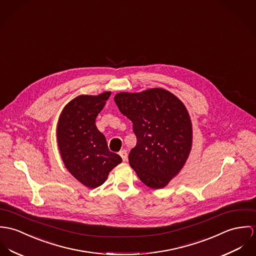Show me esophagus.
<instances>
[{
  "label": "esophagus",
  "mask_w": 256,
  "mask_h": 256,
  "mask_svg": "<svg viewBox=\"0 0 256 256\" xmlns=\"http://www.w3.org/2000/svg\"><path fill=\"white\" fill-rule=\"evenodd\" d=\"M120 155L124 162H126L128 160V151L126 149H122V151H120Z\"/></svg>",
  "instance_id": "1"
}]
</instances>
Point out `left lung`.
Instances as JSON below:
<instances>
[{
  "label": "left lung",
  "instance_id": "1",
  "mask_svg": "<svg viewBox=\"0 0 256 256\" xmlns=\"http://www.w3.org/2000/svg\"><path fill=\"white\" fill-rule=\"evenodd\" d=\"M120 112L132 122L136 145L128 154L132 168L144 184L162 188L184 165L192 128L184 105L162 88L114 96Z\"/></svg>",
  "mask_w": 256,
  "mask_h": 256
}]
</instances>
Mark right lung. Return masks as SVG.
Masks as SVG:
<instances>
[{"label": "right lung", "instance_id": "1", "mask_svg": "<svg viewBox=\"0 0 256 256\" xmlns=\"http://www.w3.org/2000/svg\"><path fill=\"white\" fill-rule=\"evenodd\" d=\"M111 92L97 96L82 95L62 110L58 122V145L68 172L89 188L105 182L122 158L108 148L106 138L96 126Z\"/></svg>", "mask_w": 256, "mask_h": 256}]
</instances>
